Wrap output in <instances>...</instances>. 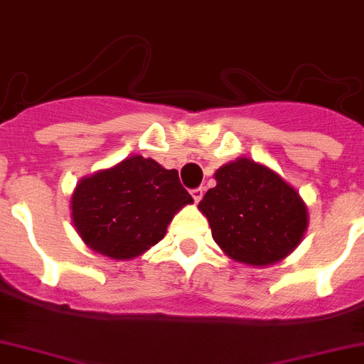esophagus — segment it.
Here are the masks:
<instances>
[{
	"label": "esophagus",
	"mask_w": 364,
	"mask_h": 364,
	"mask_svg": "<svg viewBox=\"0 0 364 364\" xmlns=\"http://www.w3.org/2000/svg\"><path fill=\"white\" fill-rule=\"evenodd\" d=\"M190 193H192V198H193V201L196 203H199L203 199V193H205V188H201V186H199V188H193V190H190Z\"/></svg>",
	"instance_id": "esophagus-1"
}]
</instances>
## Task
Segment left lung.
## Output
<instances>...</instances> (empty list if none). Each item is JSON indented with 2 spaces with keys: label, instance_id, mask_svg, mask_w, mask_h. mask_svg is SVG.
I'll list each match as a JSON object with an SVG mask.
<instances>
[{
  "label": "left lung",
  "instance_id": "obj_1",
  "mask_svg": "<svg viewBox=\"0 0 364 364\" xmlns=\"http://www.w3.org/2000/svg\"><path fill=\"white\" fill-rule=\"evenodd\" d=\"M199 210L212 237L230 259L247 266H271L300 244L307 230V206L300 193L266 165L250 158L226 163Z\"/></svg>",
  "mask_w": 364,
  "mask_h": 364
}]
</instances>
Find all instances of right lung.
Segmentation results:
<instances>
[{"mask_svg": "<svg viewBox=\"0 0 364 364\" xmlns=\"http://www.w3.org/2000/svg\"><path fill=\"white\" fill-rule=\"evenodd\" d=\"M190 203L178 171L132 156L80 179L71 196V219L87 247L131 260L158 244L172 217Z\"/></svg>", "mask_w": 364, "mask_h": 364, "instance_id": "1", "label": "right lung"}]
</instances>
